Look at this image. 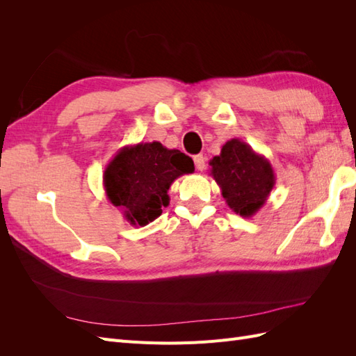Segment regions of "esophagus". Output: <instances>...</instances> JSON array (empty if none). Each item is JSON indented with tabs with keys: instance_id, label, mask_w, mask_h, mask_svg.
<instances>
[{
	"instance_id": "1",
	"label": "esophagus",
	"mask_w": 356,
	"mask_h": 356,
	"mask_svg": "<svg viewBox=\"0 0 356 356\" xmlns=\"http://www.w3.org/2000/svg\"><path fill=\"white\" fill-rule=\"evenodd\" d=\"M195 166L197 170H203L204 168H207V159H204L203 154L195 156Z\"/></svg>"
}]
</instances>
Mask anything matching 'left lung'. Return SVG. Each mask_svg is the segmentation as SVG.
I'll use <instances>...</instances> for the list:
<instances>
[{
	"instance_id": "8db88e82",
	"label": "left lung",
	"mask_w": 356,
	"mask_h": 356,
	"mask_svg": "<svg viewBox=\"0 0 356 356\" xmlns=\"http://www.w3.org/2000/svg\"><path fill=\"white\" fill-rule=\"evenodd\" d=\"M209 165V175L220 186L225 203L243 218L264 207L276 184L270 161L238 138L225 143Z\"/></svg>"
}]
</instances>
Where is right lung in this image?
Here are the masks:
<instances>
[{"mask_svg":"<svg viewBox=\"0 0 356 356\" xmlns=\"http://www.w3.org/2000/svg\"><path fill=\"white\" fill-rule=\"evenodd\" d=\"M193 170V160L179 149L157 141L126 145L104 170L105 195L129 224L144 227L169 204L172 182Z\"/></svg>","mask_w":356,"mask_h":356,"instance_id":"obj_1","label":"right lung"}]
</instances>
